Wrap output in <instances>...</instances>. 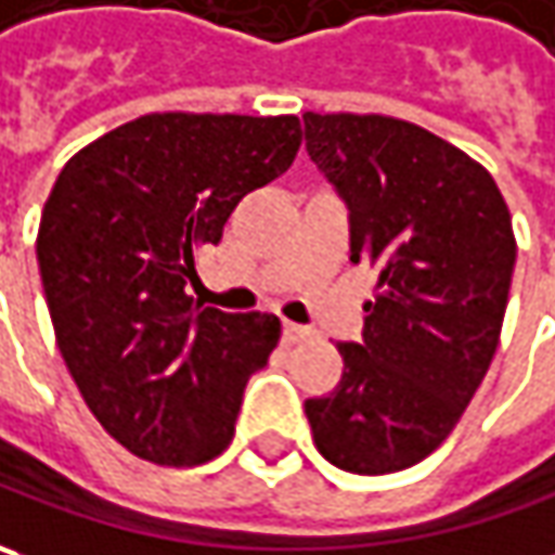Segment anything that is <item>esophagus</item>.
I'll return each instance as SVG.
<instances>
[{
	"label": "esophagus",
	"instance_id": "1",
	"mask_svg": "<svg viewBox=\"0 0 555 555\" xmlns=\"http://www.w3.org/2000/svg\"><path fill=\"white\" fill-rule=\"evenodd\" d=\"M304 338H310V328L307 325H298V323H285L282 325V341L285 345H298Z\"/></svg>",
	"mask_w": 555,
	"mask_h": 555
}]
</instances>
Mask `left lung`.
Returning a JSON list of instances; mask_svg holds the SVG:
<instances>
[{
  "mask_svg": "<svg viewBox=\"0 0 555 555\" xmlns=\"http://www.w3.org/2000/svg\"><path fill=\"white\" fill-rule=\"evenodd\" d=\"M307 152L350 207V260L378 273L363 345L310 398L332 466L388 475L444 444L494 360L516 267L494 177L420 124L385 114H304Z\"/></svg>",
  "mask_w": 555,
  "mask_h": 555,
  "instance_id": "8db88e82",
  "label": "left lung"
}]
</instances>
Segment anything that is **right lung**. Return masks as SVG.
<instances>
[{"instance_id":"obj_1","label":"right lung","mask_w":555,"mask_h":555,"mask_svg":"<svg viewBox=\"0 0 555 555\" xmlns=\"http://www.w3.org/2000/svg\"><path fill=\"white\" fill-rule=\"evenodd\" d=\"M301 135L295 114L155 111L61 167L37 232L55 341L92 416L139 460L198 466L230 447L282 323L198 307L185 285L198 248L292 167Z\"/></svg>"}]
</instances>
